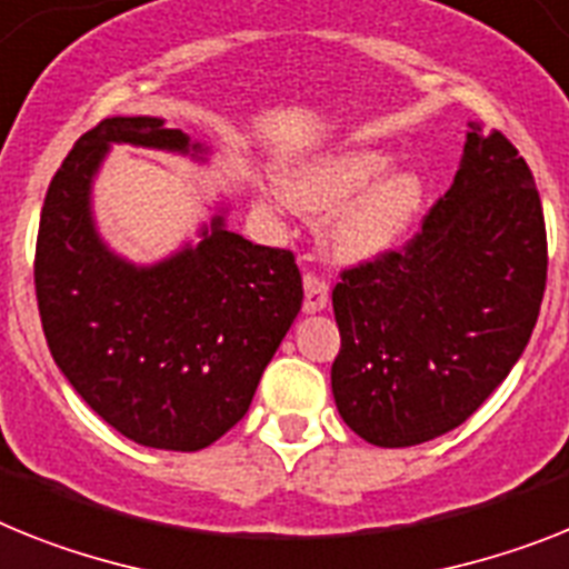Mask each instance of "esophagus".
<instances>
[{
	"label": "esophagus",
	"mask_w": 569,
	"mask_h": 569,
	"mask_svg": "<svg viewBox=\"0 0 569 569\" xmlns=\"http://www.w3.org/2000/svg\"><path fill=\"white\" fill-rule=\"evenodd\" d=\"M303 312L315 315V312H323L329 303V286L323 283L321 277L307 274L303 277Z\"/></svg>",
	"instance_id": "esophagus-1"
}]
</instances>
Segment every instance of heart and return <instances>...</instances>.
<instances>
[{"mask_svg": "<svg viewBox=\"0 0 569 569\" xmlns=\"http://www.w3.org/2000/svg\"><path fill=\"white\" fill-rule=\"evenodd\" d=\"M376 147H343L300 161L280 179L298 211H329L327 242L343 260H379L390 254L417 222L425 181L417 170L393 167Z\"/></svg>", "mask_w": 569, "mask_h": 569, "instance_id": "b5f03b06", "label": "heart"}]
</instances>
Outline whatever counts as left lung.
I'll use <instances>...</instances> for the list:
<instances>
[{"mask_svg":"<svg viewBox=\"0 0 569 569\" xmlns=\"http://www.w3.org/2000/svg\"><path fill=\"white\" fill-rule=\"evenodd\" d=\"M547 231L527 161L471 121L422 231L332 289L338 413L370 446L455 431L509 376L541 312Z\"/></svg>","mask_w":569,"mask_h":569,"instance_id":"8db88e82","label":"left lung"}]
</instances>
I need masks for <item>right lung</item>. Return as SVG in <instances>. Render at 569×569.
Segmentation results:
<instances>
[{
	"instance_id": "1",
	"label": "right lung",
	"mask_w": 569,
	"mask_h": 569,
	"mask_svg": "<svg viewBox=\"0 0 569 569\" xmlns=\"http://www.w3.org/2000/svg\"><path fill=\"white\" fill-rule=\"evenodd\" d=\"M112 144L208 159L164 118H107L51 179L33 283L54 365L89 408L147 448L199 451L246 417L303 303L292 251L228 231L226 204L179 251L138 266L103 242L92 184Z\"/></svg>"
}]
</instances>
